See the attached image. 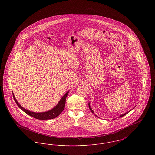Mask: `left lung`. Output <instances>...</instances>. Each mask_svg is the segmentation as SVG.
<instances>
[{"label":"left lung","mask_w":155,"mask_h":155,"mask_svg":"<svg viewBox=\"0 0 155 155\" xmlns=\"http://www.w3.org/2000/svg\"><path fill=\"white\" fill-rule=\"evenodd\" d=\"M89 104H88V106H89V109H90V110L91 111V112H92V113H94V111L92 110V109H91V106H90V104H89V103H88ZM131 111V110H130ZM129 111H128V112H127V113H124V114H122V115H120V117H123V116H125V114H127V113H128V112H129ZM95 116H97V115H95Z\"/></svg>","instance_id":"1"}]
</instances>
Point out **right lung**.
Masks as SVG:
<instances>
[{"label": "right lung", "instance_id": "right-lung-1", "mask_svg": "<svg viewBox=\"0 0 155 155\" xmlns=\"http://www.w3.org/2000/svg\"><path fill=\"white\" fill-rule=\"evenodd\" d=\"M68 91L65 94V95H64V96L61 98V100H60L58 103L52 109L47 111H45V112H41V113L33 112V111H30L24 109L17 101V100L14 95V93H12V94H13L14 99L15 103H17V106L26 114L30 115V116H31L34 118L37 119L47 120V119H51L55 118L56 117L59 116L60 114L63 111L64 109V107H65L66 100V97L68 95Z\"/></svg>", "mask_w": 155, "mask_h": 155}]
</instances>
